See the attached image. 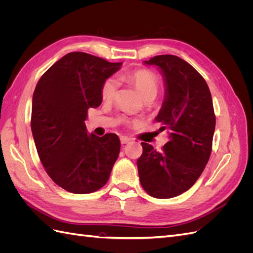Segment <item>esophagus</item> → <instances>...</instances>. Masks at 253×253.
I'll return each mask as SVG.
<instances>
[{
    "instance_id": "obj_1",
    "label": "esophagus",
    "mask_w": 253,
    "mask_h": 253,
    "mask_svg": "<svg viewBox=\"0 0 253 253\" xmlns=\"http://www.w3.org/2000/svg\"><path fill=\"white\" fill-rule=\"evenodd\" d=\"M120 141L122 144H126V143H128L129 141H131V138H128V137H126V136H121Z\"/></svg>"
}]
</instances>
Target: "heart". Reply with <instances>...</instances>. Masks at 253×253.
<instances>
[{
  "instance_id": "heart-1",
  "label": "heart",
  "mask_w": 253,
  "mask_h": 253,
  "mask_svg": "<svg viewBox=\"0 0 253 253\" xmlns=\"http://www.w3.org/2000/svg\"><path fill=\"white\" fill-rule=\"evenodd\" d=\"M120 78L127 81L135 86L140 96L145 99L152 97L154 98L158 93L159 81L154 73L149 70H135L128 73H125L120 76ZM118 90V82L114 78L105 79L101 85L100 95L101 99L105 102H112L116 97ZM127 124H138V120L126 121Z\"/></svg>"
}]
</instances>
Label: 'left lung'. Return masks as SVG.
<instances>
[{
  "label": "left lung",
  "instance_id": "1",
  "mask_svg": "<svg viewBox=\"0 0 253 253\" xmlns=\"http://www.w3.org/2000/svg\"><path fill=\"white\" fill-rule=\"evenodd\" d=\"M144 63L162 70L166 97L156 121L160 131L170 133L162 151L141 142L139 179L149 195L171 198L192 187L208 163L215 129L212 97L203 76L177 56L160 55Z\"/></svg>",
  "mask_w": 253,
  "mask_h": 253
}]
</instances>
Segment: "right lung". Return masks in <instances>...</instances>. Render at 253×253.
Returning <instances> with one entry per match:
<instances>
[{
	"instance_id": "obj_1",
	"label": "right lung",
	"mask_w": 253,
	"mask_h": 253,
	"mask_svg": "<svg viewBox=\"0 0 253 253\" xmlns=\"http://www.w3.org/2000/svg\"><path fill=\"white\" fill-rule=\"evenodd\" d=\"M121 62L74 51L50 66L33 96L32 132L45 171L71 193L87 194L109 180L120 152L116 134H87L88 109L101 104L102 83Z\"/></svg>"
}]
</instances>
